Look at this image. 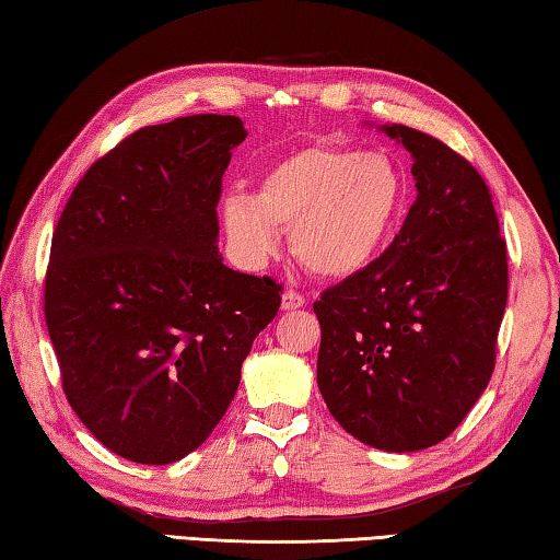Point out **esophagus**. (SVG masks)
<instances>
[{"instance_id":"1","label":"esophagus","mask_w":560,"mask_h":560,"mask_svg":"<svg viewBox=\"0 0 560 560\" xmlns=\"http://www.w3.org/2000/svg\"><path fill=\"white\" fill-rule=\"evenodd\" d=\"M300 307H305V295H300L298 290L282 292V310L292 312V310H300Z\"/></svg>"}]
</instances>
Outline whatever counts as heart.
Here are the masks:
<instances>
[{"label":"heart","mask_w":560,"mask_h":560,"mask_svg":"<svg viewBox=\"0 0 560 560\" xmlns=\"http://www.w3.org/2000/svg\"><path fill=\"white\" fill-rule=\"evenodd\" d=\"M404 196V172L386 152L312 144L268 166L255 196H225L221 219L243 260L272 258L280 229H288L292 250L310 272L341 280L386 248Z\"/></svg>","instance_id":"b5f03b06"}]
</instances>
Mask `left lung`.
Returning <instances> with one entry per match:
<instances>
[{
  "label": "left lung",
  "instance_id": "8db88e82",
  "mask_svg": "<svg viewBox=\"0 0 560 560\" xmlns=\"http://www.w3.org/2000/svg\"><path fill=\"white\" fill-rule=\"evenodd\" d=\"M418 196L381 258L322 292L317 386L337 423L386 453L438 445L494 371L509 290L492 194L465 156L406 125Z\"/></svg>",
  "mask_w": 560,
  "mask_h": 560
}]
</instances>
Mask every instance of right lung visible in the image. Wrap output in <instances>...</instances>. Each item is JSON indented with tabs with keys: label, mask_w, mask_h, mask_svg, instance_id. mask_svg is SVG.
<instances>
[{
	"label": "right lung",
	"mask_w": 560,
	"mask_h": 560,
	"mask_svg": "<svg viewBox=\"0 0 560 560\" xmlns=\"http://www.w3.org/2000/svg\"><path fill=\"white\" fill-rule=\"evenodd\" d=\"M245 135L235 115L142 127L83 174L54 231L44 312L63 394L130 463L194 453L278 315V282L225 268L215 245Z\"/></svg>",
	"instance_id": "1"
}]
</instances>
